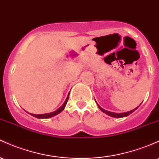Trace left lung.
<instances>
[{
  "instance_id": "8db88e82",
  "label": "left lung",
  "mask_w": 159,
  "mask_h": 159,
  "mask_svg": "<svg viewBox=\"0 0 159 159\" xmlns=\"http://www.w3.org/2000/svg\"><path fill=\"white\" fill-rule=\"evenodd\" d=\"M95 101H96V100H95ZM97 106H98L99 109H100V110L102 111V112L106 113V114L108 115V116H111V117H113V118H124V117H127V116H130V115L131 114V113H133L134 111L136 110V109H138V107H139V106H140V105L137 106V107H136L134 109H132V110L128 111H126V112H121V113L112 112V111H109L106 110V109H102V108H101L100 106H99L98 105V103H97Z\"/></svg>"
}]
</instances>
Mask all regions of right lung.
<instances>
[{"label":"right lung","mask_w":159,"mask_h":159,"mask_svg":"<svg viewBox=\"0 0 159 159\" xmlns=\"http://www.w3.org/2000/svg\"><path fill=\"white\" fill-rule=\"evenodd\" d=\"M69 93L68 94L67 97H66V99L65 100V102H64V103L62 104V106H60L59 109H57V110L54 111H52V112H49V113H45V114H40V115H36V114H31V113H29L28 112V111H26V112H28L29 114H30L31 116H34V118H40V119H43V118H52V117L57 116V115L60 114L61 111H63V109H65L66 104H67V102H68V99H69Z\"/></svg>","instance_id":"1"}]
</instances>
